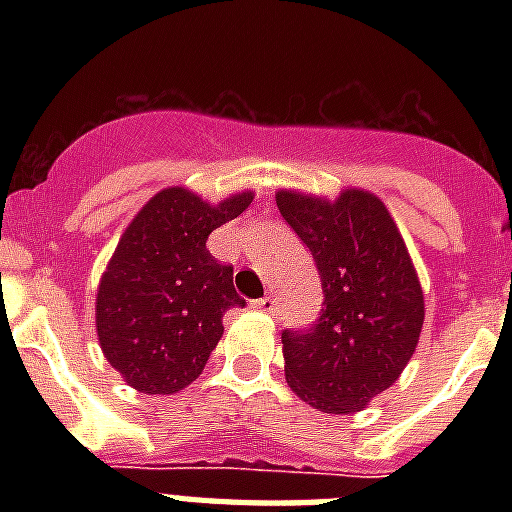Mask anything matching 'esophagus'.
Returning <instances> with one entry per match:
<instances>
[{"mask_svg": "<svg viewBox=\"0 0 512 512\" xmlns=\"http://www.w3.org/2000/svg\"><path fill=\"white\" fill-rule=\"evenodd\" d=\"M252 308H255V311H263V313H276L279 311V300L271 295H265V297H260V300H252Z\"/></svg>", "mask_w": 512, "mask_h": 512, "instance_id": "esophagus-1", "label": "esophagus"}]
</instances>
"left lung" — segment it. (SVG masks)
Masks as SVG:
<instances>
[{"label":"left lung","mask_w":512,"mask_h":512,"mask_svg":"<svg viewBox=\"0 0 512 512\" xmlns=\"http://www.w3.org/2000/svg\"><path fill=\"white\" fill-rule=\"evenodd\" d=\"M319 268L324 308L308 329H284L289 388L327 414L361 412L409 364L425 319L412 257L374 193L342 191L335 201L276 193Z\"/></svg>","instance_id":"8db88e82"}]
</instances>
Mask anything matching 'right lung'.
I'll return each mask as SVG.
<instances>
[{
	"label": "right lung",
	"instance_id": "right-lung-1",
	"mask_svg": "<svg viewBox=\"0 0 512 512\" xmlns=\"http://www.w3.org/2000/svg\"><path fill=\"white\" fill-rule=\"evenodd\" d=\"M255 193L207 204L164 188L127 225L98 287L95 327L103 356L140 393L191 385L223 337V316L244 305L233 265L209 255V233L239 217Z\"/></svg>",
	"mask_w": 512,
	"mask_h": 512
}]
</instances>
